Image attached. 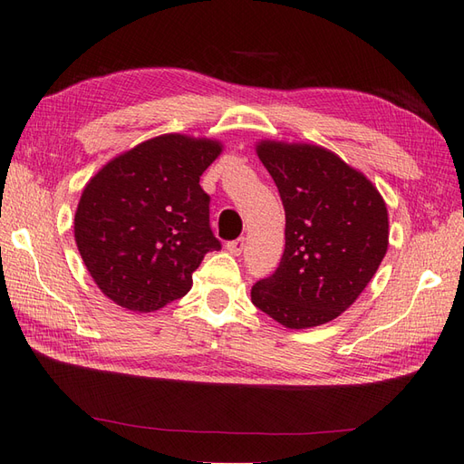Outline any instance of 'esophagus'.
Returning a JSON list of instances; mask_svg holds the SVG:
<instances>
[{
	"mask_svg": "<svg viewBox=\"0 0 464 464\" xmlns=\"http://www.w3.org/2000/svg\"><path fill=\"white\" fill-rule=\"evenodd\" d=\"M244 246H246V240H244V237H237V240H232V242H228V244H227V249L230 251L232 256H240L242 251H244Z\"/></svg>",
	"mask_w": 464,
	"mask_h": 464,
	"instance_id": "1",
	"label": "esophagus"
}]
</instances>
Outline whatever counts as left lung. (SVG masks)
Here are the masks:
<instances>
[{"mask_svg": "<svg viewBox=\"0 0 464 464\" xmlns=\"http://www.w3.org/2000/svg\"><path fill=\"white\" fill-rule=\"evenodd\" d=\"M257 157L283 199L286 244L276 271L251 288V302L288 329L323 325L356 302L382 265L385 201L323 147L261 141Z\"/></svg>", "mask_w": 464, "mask_h": 464, "instance_id": "left-lung-1", "label": "left lung"}]
</instances>
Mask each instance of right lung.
Masks as SVG:
<instances>
[{
    "mask_svg": "<svg viewBox=\"0 0 464 464\" xmlns=\"http://www.w3.org/2000/svg\"><path fill=\"white\" fill-rule=\"evenodd\" d=\"M222 152L213 139L166 133L104 164L82 189L75 242L96 286L125 310H160L189 292L220 249L199 178Z\"/></svg>",
    "mask_w": 464,
    "mask_h": 464,
    "instance_id": "1",
    "label": "right lung"
}]
</instances>
